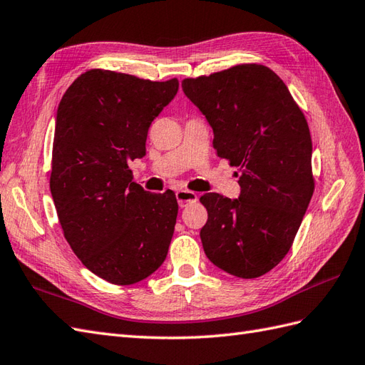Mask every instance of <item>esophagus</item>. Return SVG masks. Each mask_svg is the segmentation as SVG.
<instances>
[{"mask_svg": "<svg viewBox=\"0 0 365 365\" xmlns=\"http://www.w3.org/2000/svg\"><path fill=\"white\" fill-rule=\"evenodd\" d=\"M175 197L182 208L186 207V205L197 202V194H195L194 191H190V190H179L175 192Z\"/></svg>", "mask_w": 365, "mask_h": 365, "instance_id": "1", "label": "esophagus"}]
</instances>
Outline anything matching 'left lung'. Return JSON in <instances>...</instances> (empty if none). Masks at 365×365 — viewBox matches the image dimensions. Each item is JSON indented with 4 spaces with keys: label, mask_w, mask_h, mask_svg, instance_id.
I'll return each mask as SVG.
<instances>
[{
    "label": "left lung",
    "mask_w": 365,
    "mask_h": 365,
    "mask_svg": "<svg viewBox=\"0 0 365 365\" xmlns=\"http://www.w3.org/2000/svg\"><path fill=\"white\" fill-rule=\"evenodd\" d=\"M182 88L212 126L217 157L240 174L239 199L200 197L208 211L200 230L205 255L232 276H264L292 248L314 191L307 118L264 64L185 78Z\"/></svg>",
    "instance_id": "8db88e82"
}]
</instances>
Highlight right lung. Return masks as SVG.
I'll use <instances>...</instances> for the list:
<instances>
[{"label": "right lung", "mask_w": 365, "mask_h": 365, "mask_svg": "<svg viewBox=\"0 0 365 365\" xmlns=\"http://www.w3.org/2000/svg\"><path fill=\"white\" fill-rule=\"evenodd\" d=\"M177 89V78L89 69L60 101L49 180L55 210L81 264L110 284L140 282L166 259L175 194L145 191L128 165L145 155L148 129Z\"/></svg>", "instance_id": "obj_1"}]
</instances>
